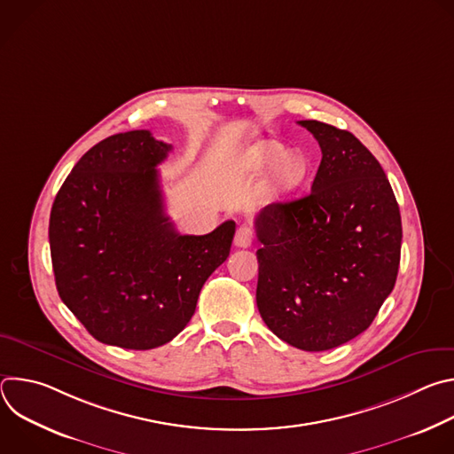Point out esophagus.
Masks as SVG:
<instances>
[{
	"label": "esophagus",
	"mask_w": 454,
	"mask_h": 454,
	"mask_svg": "<svg viewBox=\"0 0 454 454\" xmlns=\"http://www.w3.org/2000/svg\"><path fill=\"white\" fill-rule=\"evenodd\" d=\"M253 239H254V233H253L251 226L240 224L237 228V233H235V246L237 247H249L253 244Z\"/></svg>",
	"instance_id": "34e87169"
}]
</instances>
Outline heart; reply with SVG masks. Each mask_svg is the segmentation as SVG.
<instances>
[{
    "label": "heart",
    "mask_w": 454,
    "mask_h": 454,
    "mask_svg": "<svg viewBox=\"0 0 454 454\" xmlns=\"http://www.w3.org/2000/svg\"><path fill=\"white\" fill-rule=\"evenodd\" d=\"M239 165L247 172H261L275 167L273 186L289 190L296 186L307 172V160L300 151H289L277 140H264L249 147L239 160Z\"/></svg>",
    "instance_id": "b5f03b06"
}]
</instances>
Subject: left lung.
Returning a JSON list of instances; mask_svg holds the SVG:
<instances>
[{"instance_id": "obj_1", "label": "left lung", "mask_w": 454, "mask_h": 454, "mask_svg": "<svg viewBox=\"0 0 454 454\" xmlns=\"http://www.w3.org/2000/svg\"><path fill=\"white\" fill-rule=\"evenodd\" d=\"M298 123L317 140L321 163L307 196L254 219L256 307L282 341L321 352L364 333L392 293L403 224L390 181L352 133Z\"/></svg>"}]
</instances>
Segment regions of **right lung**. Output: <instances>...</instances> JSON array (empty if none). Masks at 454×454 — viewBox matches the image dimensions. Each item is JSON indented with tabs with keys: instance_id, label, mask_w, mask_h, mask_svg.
<instances>
[{
	"instance_id": "right-lung-1",
	"label": "right lung",
	"mask_w": 454,
	"mask_h": 454,
	"mask_svg": "<svg viewBox=\"0 0 454 454\" xmlns=\"http://www.w3.org/2000/svg\"><path fill=\"white\" fill-rule=\"evenodd\" d=\"M170 151L149 131L113 135L77 161L55 196V286L100 343L149 350L174 340L230 254L233 221L179 235L165 215L156 167Z\"/></svg>"
}]
</instances>
